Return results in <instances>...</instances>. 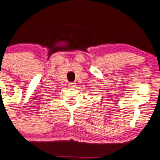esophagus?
<instances>
[{
    "mask_svg": "<svg viewBox=\"0 0 160 160\" xmlns=\"http://www.w3.org/2000/svg\"><path fill=\"white\" fill-rule=\"evenodd\" d=\"M69 87L71 88H74V87H75V83H74V82H69Z\"/></svg>",
    "mask_w": 160,
    "mask_h": 160,
    "instance_id": "obj_1",
    "label": "esophagus"
}]
</instances>
